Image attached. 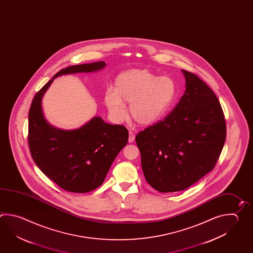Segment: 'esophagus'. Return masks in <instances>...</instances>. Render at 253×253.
Returning a JSON list of instances; mask_svg holds the SVG:
<instances>
[{"label": "esophagus", "instance_id": "esophagus-1", "mask_svg": "<svg viewBox=\"0 0 253 253\" xmlns=\"http://www.w3.org/2000/svg\"><path fill=\"white\" fill-rule=\"evenodd\" d=\"M135 139V135L131 130L129 131V142H133Z\"/></svg>", "mask_w": 253, "mask_h": 253}]
</instances>
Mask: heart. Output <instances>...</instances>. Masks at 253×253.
Listing matches in <instances>:
<instances>
[{
    "instance_id": "1",
    "label": "heart",
    "mask_w": 253,
    "mask_h": 253,
    "mask_svg": "<svg viewBox=\"0 0 253 253\" xmlns=\"http://www.w3.org/2000/svg\"><path fill=\"white\" fill-rule=\"evenodd\" d=\"M176 94L174 81L155 75L147 69H132L123 73L116 80V89L108 87L104 103L116 121L129 114L137 124L150 125L163 118L170 108Z\"/></svg>"
}]
</instances>
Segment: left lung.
Returning <instances> with one entry per match:
<instances>
[{"instance_id": "1", "label": "left lung", "mask_w": 253, "mask_h": 253, "mask_svg": "<svg viewBox=\"0 0 253 253\" xmlns=\"http://www.w3.org/2000/svg\"><path fill=\"white\" fill-rule=\"evenodd\" d=\"M186 92L163 121L136 136L145 178L156 190H185L212 170L226 139L221 103L206 83L182 70Z\"/></svg>"}]
</instances>
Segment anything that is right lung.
<instances>
[{
    "label": "right lung",
    "mask_w": 253,
    "mask_h": 253,
    "mask_svg": "<svg viewBox=\"0 0 253 253\" xmlns=\"http://www.w3.org/2000/svg\"><path fill=\"white\" fill-rule=\"evenodd\" d=\"M105 65L100 61L61 69L31 102L28 133L31 157L47 177L68 192L87 193L101 186L114 159L127 144L129 132L123 125L106 124L100 117L78 129H56L43 116L42 96L54 78L97 71Z\"/></svg>",
    "instance_id": "obj_1"
}]
</instances>
